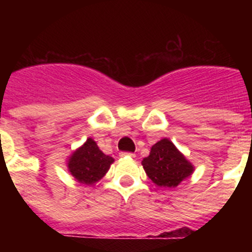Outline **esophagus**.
Masks as SVG:
<instances>
[{"mask_svg":"<svg viewBox=\"0 0 252 252\" xmlns=\"http://www.w3.org/2000/svg\"><path fill=\"white\" fill-rule=\"evenodd\" d=\"M120 157L135 158V154H133V153H128V151H122V153H120Z\"/></svg>","mask_w":252,"mask_h":252,"instance_id":"1","label":"esophagus"}]
</instances>
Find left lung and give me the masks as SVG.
<instances>
[{"instance_id": "obj_1", "label": "left lung", "mask_w": 252, "mask_h": 252, "mask_svg": "<svg viewBox=\"0 0 252 252\" xmlns=\"http://www.w3.org/2000/svg\"><path fill=\"white\" fill-rule=\"evenodd\" d=\"M148 177L159 187L174 188L193 173V166L168 139L158 141L142 160Z\"/></svg>"}]
</instances>
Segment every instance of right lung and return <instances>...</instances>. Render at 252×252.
I'll use <instances>...</instances> for the list:
<instances>
[{
  "label": "right lung",
  "mask_w": 252,
  "mask_h": 252,
  "mask_svg": "<svg viewBox=\"0 0 252 252\" xmlns=\"http://www.w3.org/2000/svg\"><path fill=\"white\" fill-rule=\"evenodd\" d=\"M112 162L113 158L102 153L95 141L88 139L86 144L70 157L68 168L79 183L90 186L106 174Z\"/></svg>",
  "instance_id": "1"
}]
</instances>
